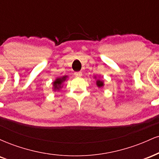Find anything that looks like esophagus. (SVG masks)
<instances>
[{"label": "esophagus", "instance_id": "obj_1", "mask_svg": "<svg viewBox=\"0 0 159 159\" xmlns=\"http://www.w3.org/2000/svg\"><path fill=\"white\" fill-rule=\"evenodd\" d=\"M75 76H81L82 75V72H75Z\"/></svg>", "mask_w": 159, "mask_h": 159}]
</instances>
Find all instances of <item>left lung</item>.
Listing matches in <instances>:
<instances>
[{"label": "left lung", "instance_id": "left-lung-1", "mask_svg": "<svg viewBox=\"0 0 159 159\" xmlns=\"http://www.w3.org/2000/svg\"><path fill=\"white\" fill-rule=\"evenodd\" d=\"M96 84H97V86H98V87H102V86L104 85L103 84V82L102 81H100V80H97V81H96Z\"/></svg>", "mask_w": 159, "mask_h": 159}]
</instances>
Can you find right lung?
<instances>
[{"label":"right lung","instance_id":"obj_1","mask_svg":"<svg viewBox=\"0 0 159 159\" xmlns=\"http://www.w3.org/2000/svg\"><path fill=\"white\" fill-rule=\"evenodd\" d=\"M66 78V76H63V78H57L53 84H54V90H59L60 88H61V84L63 81H65Z\"/></svg>","mask_w":159,"mask_h":159}]
</instances>
